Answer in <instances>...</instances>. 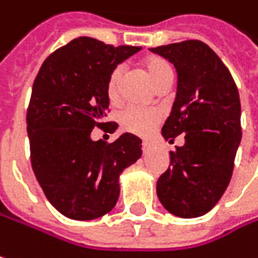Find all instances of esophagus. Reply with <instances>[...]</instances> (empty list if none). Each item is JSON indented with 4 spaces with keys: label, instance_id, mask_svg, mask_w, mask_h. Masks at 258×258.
Wrapping results in <instances>:
<instances>
[{
    "label": "esophagus",
    "instance_id": "esophagus-1",
    "mask_svg": "<svg viewBox=\"0 0 258 258\" xmlns=\"http://www.w3.org/2000/svg\"><path fill=\"white\" fill-rule=\"evenodd\" d=\"M151 147H153L151 142H148V141H144V142H142V151H144V153H148V151L151 150Z\"/></svg>",
    "mask_w": 258,
    "mask_h": 258
}]
</instances>
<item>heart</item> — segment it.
I'll use <instances>...</instances> for the list:
<instances>
[{
  "label": "heart",
  "mask_w": 258,
  "mask_h": 258,
  "mask_svg": "<svg viewBox=\"0 0 258 258\" xmlns=\"http://www.w3.org/2000/svg\"><path fill=\"white\" fill-rule=\"evenodd\" d=\"M142 69L151 83L158 88L163 83L172 82L173 79V69L169 64L167 60L151 55L147 57L142 61ZM121 78L123 72L120 67H116L110 72L107 82H105V95L111 102H117L120 97V88H121ZM160 121V114L157 111L151 110H141L129 107L126 108L121 116H120V126L124 132L139 135V137H147L150 135Z\"/></svg>",
  "instance_id": "b5f03b06"
}]
</instances>
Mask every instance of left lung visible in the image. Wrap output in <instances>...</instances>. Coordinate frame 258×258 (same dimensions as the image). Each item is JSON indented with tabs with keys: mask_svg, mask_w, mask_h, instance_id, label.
<instances>
[{
	"mask_svg": "<svg viewBox=\"0 0 258 258\" xmlns=\"http://www.w3.org/2000/svg\"><path fill=\"white\" fill-rule=\"evenodd\" d=\"M176 67L177 92L161 135L185 144L170 151V166L157 180L167 212L183 219L209 213L225 194L239 147L241 102L229 69L210 46L189 39L151 48Z\"/></svg>",
	"mask_w": 258,
	"mask_h": 258,
	"instance_id": "1",
	"label": "left lung"
}]
</instances>
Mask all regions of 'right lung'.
Returning a JSON list of instances; mask_svg holds the SVG:
<instances>
[{
  "instance_id": "obj_1",
  "label": "right lung",
  "mask_w": 258,
  "mask_h": 258,
  "mask_svg": "<svg viewBox=\"0 0 258 258\" xmlns=\"http://www.w3.org/2000/svg\"><path fill=\"white\" fill-rule=\"evenodd\" d=\"M139 49L81 36L49 54L35 78L26 114L30 163L48 201L69 219L92 220L111 212L119 175L142 154L132 134L111 144L91 139L94 127L114 132L117 123L105 121V82Z\"/></svg>"
}]
</instances>
